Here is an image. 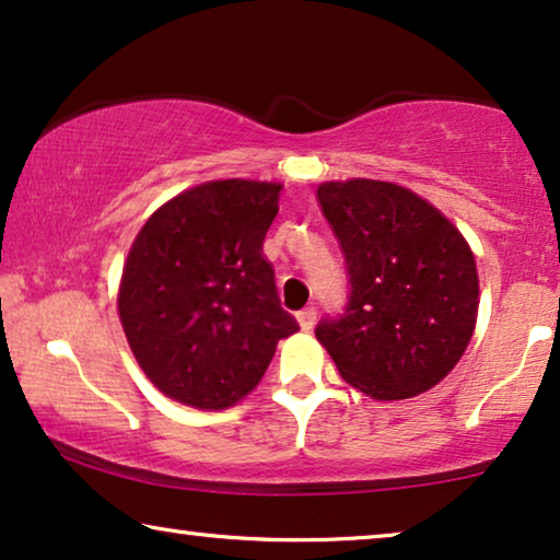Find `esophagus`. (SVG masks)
Instances as JSON below:
<instances>
[{
	"label": "esophagus",
	"mask_w": 560,
	"mask_h": 560,
	"mask_svg": "<svg viewBox=\"0 0 560 560\" xmlns=\"http://www.w3.org/2000/svg\"><path fill=\"white\" fill-rule=\"evenodd\" d=\"M296 322L304 332H310V329L314 327V322H317V310H314V306H306V310L296 314Z\"/></svg>",
	"instance_id": "obj_1"
}]
</instances>
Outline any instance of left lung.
<instances>
[{
    "label": "left lung",
    "instance_id": "1",
    "mask_svg": "<svg viewBox=\"0 0 560 560\" xmlns=\"http://www.w3.org/2000/svg\"><path fill=\"white\" fill-rule=\"evenodd\" d=\"M348 261L345 312L314 335L352 388L375 400L434 388L475 332V254L448 218L406 187L348 179L317 187Z\"/></svg>",
    "mask_w": 560,
    "mask_h": 560
}]
</instances>
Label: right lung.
Instances as JSON below:
<instances>
[{
    "instance_id": "right-lung-1",
    "label": "right lung",
    "mask_w": 560,
    "mask_h": 560,
    "mask_svg": "<svg viewBox=\"0 0 560 560\" xmlns=\"http://www.w3.org/2000/svg\"><path fill=\"white\" fill-rule=\"evenodd\" d=\"M279 192V183H205L164 202L133 241L119 317L133 358L172 400L238 404L299 329L264 256Z\"/></svg>"
}]
</instances>
